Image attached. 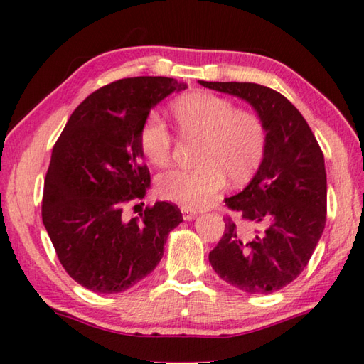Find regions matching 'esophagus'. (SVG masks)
I'll list each match as a JSON object with an SVG mask.
<instances>
[{
  "instance_id": "1",
  "label": "esophagus",
  "mask_w": 364,
  "mask_h": 364,
  "mask_svg": "<svg viewBox=\"0 0 364 364\" xmlns=\"http://www.w3.org/2000/svg\"><path fill=\"white\" fill-rule=\"evenodd\" d=\"M181 213H183V220L191 221V220H193V218H196L197 211L196 210H191L188 207H181Z\"/></svg>"
}]
</instances>
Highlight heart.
<instances>
[{"label":"heart","instance_id":"obj_1","mask_svg":"<svg viewBox=\"0 0 364 364\" xmlns=\"http://www.w3.org/2000/svg\"><path fill=\"white\" fill-rule=\"evenodd\" d=\"M178 129L184 136L202 138L196 168H171L156 180V193L164 200L188 208L213 202L226 186L248 181L262 162L267 129L253 111L239 109L232 100L211 92H191L171 103ZM143 154L154 165L171 157L173 136L167 122L149 113L140 129Z\"/></svg>","mask_w":364,"mask_h":364}]
</instances>
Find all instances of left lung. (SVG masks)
I'll list each match as a JSON object with an SVG mask.
<instances>
[{"label":"left lung","instance_id":"obj_1","mask_svg":"<svg viewBox=\"0 0 364 364\" xmlns=\"http://www.w3.org/2000/svg\"><path fill=\"white\" fill-rule=\"evenodd\" d=\"M199 82L247 100L267 129L253 180L226 199L239 220L226 216L210 264L240 291H279L306 269L325 229V157L306 119L277 90L255 82Z\"/></svg>","mask_w":364,"mask_h":364}]
</instances>
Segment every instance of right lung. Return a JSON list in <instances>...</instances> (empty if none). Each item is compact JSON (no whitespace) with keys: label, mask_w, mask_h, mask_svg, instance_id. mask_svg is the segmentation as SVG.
Listing matches in <instances>:
<instances>
[{"label":"right lung","mask_w":364,"mask_h":364,"mask_svg":"<svg viewBox=\"0 0 364 364\" xmlns=\"http://www.w3.org/2000/svg\"><path fill=\"white\" fill-rule=\"evenodd\" d=\"M173 77H125L103 85L73 111L46 173L43 223L58 261L94 293H121L153 272L171 229L183 221L173 203L156 202L127 220L125 205L144 199L141 124L171 92ZM144 205V203H143Z\"/></svg>","instance_id":"1"}]
</instances>
